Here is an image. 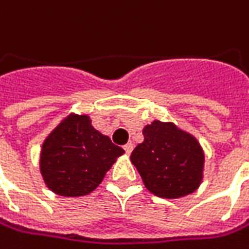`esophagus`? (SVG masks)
<instances>
[{
    "label": "esophagus",
    "mask_w": 249,
    "mask_h": 249,
    "mask_svg": "<svg viewBox=\"0 0 249 249\" xmlns=\"http://www.w3.org/2000/svg\"><path fill=\"white\" fill-rule=\"evenodd\" d=\"M133 143H127V144H124L123 145V148H124V151H126V154H130L131 151H133Z\"/></svg>",
    "instance_id": "obj_1"
}]
</instances>
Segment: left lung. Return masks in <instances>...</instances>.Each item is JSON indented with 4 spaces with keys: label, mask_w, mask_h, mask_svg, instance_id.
I'll return each mask as SVG.
<instances>
[{
    "label": "left lung",
    "mask_w": 249,
    "mask_h": 249,
    "mask_svg": "<svg viewBox=\"0 0 249 249\" xmlns=\"http://www.w3.org/2000/svg\"><path fill=\"white\" fill-rule=\"evenodd\" d=\"M130 160L145 188L158 197L177 199L193 193L203 178L205 154L192 134L174 123L154 120L143 129Z\"/></svg>",
    "instance_id": "8db88e82"
}]
</instances>
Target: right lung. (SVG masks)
I'll use <instances>...</instances> for the list:
<instances>
[{
    "mask_svg": "<svg viewBox=\"0 0 249 249\" xmlns=\"http://www.w3.org/2000/svg\"><path fill=\"white\" fill-rule=\"evenodd\" d=\"M124 153L93 129L87 115L71 113L42 145L40 172L50 191L77 197L96 189L116 158Z\"/></svg>",
    "mask_w": 249,
    "mask_h": 249,
    "instance_id": "right-lung-1",
    "label": "right lung"
}]
</instances>
